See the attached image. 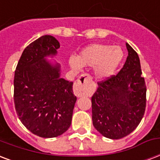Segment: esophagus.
<instances>
[{
	"instance_id": "obj_1",
	"label": "esophagus",
	"mask_w": 160,
	"mask_h": 160,
	"mask_svg": "<svg viewBox=\"0 0 160 160\" xmlns=\"http://www.w3.org/2000/svg\"><path fill=\"white\" fill-rule=\"evenodd\" d=\"M91 80V76L88 74H83L79 77L75 83V87L76 89V95L78 96H82L85 95V91H84V86L86 80Z\"/></svg>"
}]
</instances>
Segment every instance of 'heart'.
I'll list each match as a JSON object with an SVG mask.
<instances>
[{"label": "heart", "mask_w": 160, "mask_h": 160, "mask_svg": "<svg viewBox=\"0 0 160 160\" xmlns=\"http://www.w3.org/2000/svg\"><path fill=\"white\" fill-rule=\"evenodd\" d=\"M123 57V50L119 46L94 43L85 48L77 58H69V64L75 69L81 66L94 67L98 77L107 79L114 74Z\"/></svg>", "instance_id": "1"}]
</instances>
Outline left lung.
<instances>
[{
  "mask_svg": "<svg viewBox=\"0 0 160 160\" xmlns=\"http://www.w3.org/2000/svg\"><path fill=\"white\" fill-rule=\"evenodd\" d=\"M128 56L117 75L97 82L91 97L92 122L104 137L120 139L136 128L146 108V85L136 51L126 43Z\"/></svg>",
  "mask_w": 160,
  "mask_h": 160,
  "instance_id": "1",
  "label": "left lung"
}]
</instances>
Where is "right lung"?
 <instances>
[{"label":"right lung","instance_id":"right-lung-1","mask_svg":"<svg viewBox=\"0 0 160 160\" xmlns=\"http://www.w3.org/2000/svg\"><path fill=\"white\" fill-rule=\"evenodd\" d=\"M60 47L55 38L44 35L24 49L14 75V104L22 123L42 138L58 137L71 124L76 96L73 82L59 77V66L45 57Z\"/></svg>","mask_w":160,"mask_h":160}]
</instances>
